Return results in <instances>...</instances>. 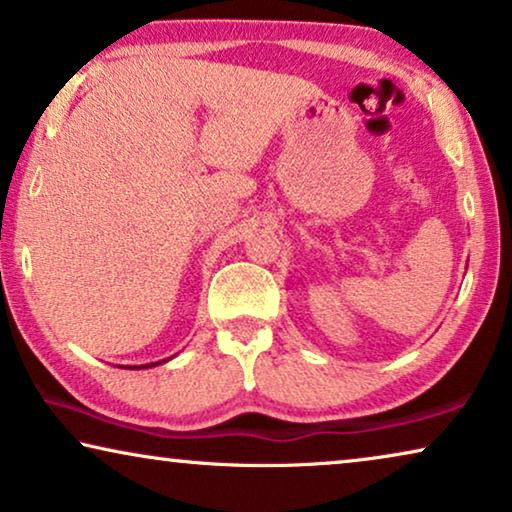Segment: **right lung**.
I'll return each mask as SVG.
<instances>
[{
  "instance_id": "obj_1",
  "label": "right lung",
  "mask_w": 512,
  "mask_h": 512,
  "mask_svg": "<svg viewBox=\"0 0 512 512\" xmlns=\"http://www.w3.org/2000/svg\"><path fill=\"white\" fill-rule=\"evenodd\" d=\"M149 366H156V363H149ZM149 366H144V368H149Z\"/></svg>"
}]
</instances>
